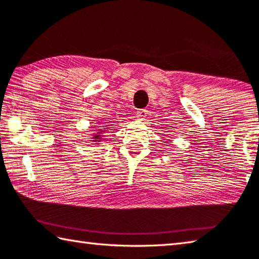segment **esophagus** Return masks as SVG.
<instances>
[{
	"mask_svg": "<svg viewBox=\"0 0 259 259\" xmlns=\"http://www.w3.org/2000/svg\"><path fill=\"white\" fill-rule=\"evenodd\" d=\"M146 115H148V110L144 109V108L139 109L138 111H136V117H138V118L143 119V118H145Z\"/></svg>",
	"mask_w": 259,
	"mask_h": 259,
	"instance_id": "34e87169",
	"label": "esophagus"
}]
</instances>
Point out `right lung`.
<instances>
[{
    "mask_svg": "<svg viewBox=\"0 0 259 259\" xmlns=\"http://www.w3.org/2000/svg\"><path fill=\"white\" fill-rule=\"evenodd\" d=\"M98 136H99V135H98ZM98 136H97V138H98Z\"/></svg>",
    "mask_w": 259,
    "mask_h": 259,
    "instance_id": "add662e5",
    "label": "right lung"
}]
</instances>
